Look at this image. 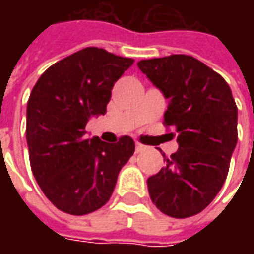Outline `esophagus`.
<instances>
[{
    "label": "esophagus",
    "instance_id": "34e87169",
    "mask_svg": "<svg viewBox=\"0 0 254 254\" xmlns=\"http://www.w3.org/2000/svg\"><path fill=\"white\" fill-rule=\"evenodd\" d=\"M145 150V145L141 142H135V152H142Z\"/></svg>",
    "mask_w": 254,
    "mask_h": 254
}]
</instances>
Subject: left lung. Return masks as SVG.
Instances as JSON below:
<instances>
[{
  "mask_svg": "<svg viewBox=\"0 0 254 254\" xmlns=\"http://www.w3.org/2000/svg\"><path fill=\"white\" fill-rule=\"evenodd\" d=\"M142 73L168 99L164 126L175 127L180 148L147 181L152 203L171 218L205 209L228 177L238 142V107L229 84L190 55L138 62ZM175 135V132H171Z\"/></svg>",
  "mask_w": 254,
  "mask_h": 254,
  "instance_id": "1",
  "label": "left lung"
}]
</instances>
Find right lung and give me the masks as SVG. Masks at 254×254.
<instances>
[{"instance_id":"right-lung-1","label":"right lung","mask_w":254,"mask_h":254,"mask_svg":"<svg viewBox=\"0 0 254 254\" xmlns=\"http://www.w3.org/2000/svg\"><path fill=\"white\" fill-rule=\"evenodd\" d=\"M134 59L84 48L45 70L26 106V142L35 180L45 196L69 215H87L110 199L135 144L87 140L86 124L106 113L114 83Z\"/></svg>"}]
</instances>
